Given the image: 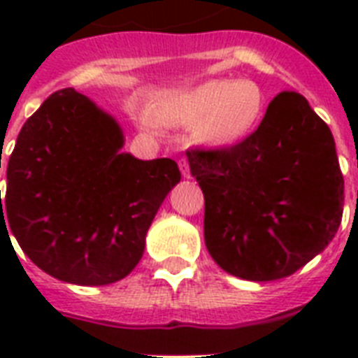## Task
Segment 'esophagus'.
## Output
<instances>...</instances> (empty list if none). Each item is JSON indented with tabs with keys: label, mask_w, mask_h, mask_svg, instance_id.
<instances>
[{
	"label": "esophagus",
	"mask_w": 358,
	"mask_h": 358,
	"mask_svg": "<svg viewBox=\"0 0 358 358\" xmlns=\"http://www.w3.org/2000/svg\"><path fill=\"white\" fill-rule=\"evenodd\" d=\"M178 165H180V171H182V176H184V178H189L191 174H189V165H187V159H185V157H182V159L178 162Z\"/></svg>",
	"instance_id": "esophagus-1"
}]
</instances>
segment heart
Here are the masks:
<instances>
[{
	"mask_svg": "<svg viewBox=\"0 0 358 358\" xmlns=\"http://www.w3.org/2000/svg\"><path fill=\"white\" fill-rule=\"evenodd\" d=\"M266 108V91L256 81L215 78L163 98L154 109L167 122L193 126L196 145L230 148L255 134Z\"/></svg>",
	"mask_w": 358,
	"mask_h": 358,
	"instance_id": "obj_1",
	"label": "heart"
}]
</instances>
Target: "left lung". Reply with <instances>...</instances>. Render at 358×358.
<instances>
[{
	"label": "left lung",
	"instance_id": "8db88e82",
	"mask_svg": "<svg viewBox=\"0 0 358 358\" xmlns=\"http://www.w3.org/2000/svg\"><path fill=\"white\" fill-rule=\"evenodd\" d=\"M185 154L204 193L208 252L223 271L278 280L333 241L344 176L331 129L299 92H278L243 143Z\"/></svg>",
	"mask_w": 358,
	"mask_h": 358
}]
</instances>
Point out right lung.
<instances>
[{"mask_svg":"<svg viewBox=\"0 0 358 358\" xmlns=\"http://www.w3.org/2000/svg\"><path fill=\"white\" fill-rule=\"evenodd\" d=\"M122 146L113 115L74 89L53 92L20 129L0 230L53 278L106 286L139 264L146 232L182 174L169 157L145 162Z\"/></svg>","mask_w":358,"mask_h":358,"instance_id":"obj_1","label":"right lung"}]
</instances>
